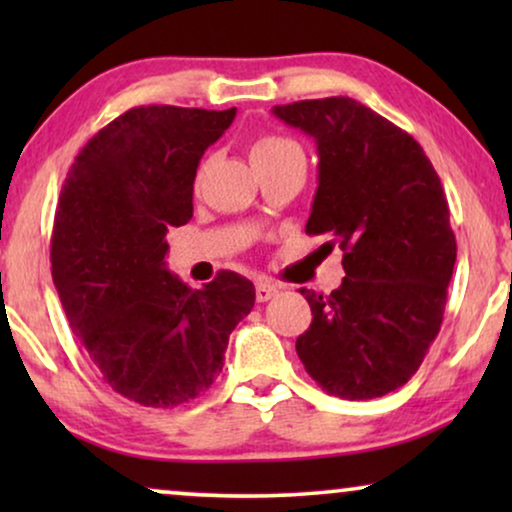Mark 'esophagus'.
<instances>
[{
    "label": "esophagus",
    "instance_id": "34e87169",
    "mask_svg": "<svg viewBox=\"0 0 512 512\" xmlns=\"http://www.w3.org/2000/svg\"><path fill=\"white\" fill-rule=\"evenodd\" d=\"M277 291H279L277 284L268 282V279H261V282H256V300H258V303H265V300H270Z\"/></svg>",
    "mask_w": 512,
    "mask_h": 512
}]
</instances>
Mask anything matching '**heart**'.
<instances>
[{
	"instance_id": "obj_1",
	"label": "heart",
	"mask_w": 512,
	"mask_h": 512,
	"mask_svg": "<svg viewBox=\"0 0 512 512\" xmlns=\"http://www.w3.org/2000/svg\"><path fill=\"white\" fill-rule=\"evenodd\" d=\"M291 153H303L300 151L298 142H293L291 137L272 135V132H268V135L256 137L254 144H251V163L263 165V163H270V160L291 156ZM205 170H207V163H202L198 167V174H195V186H200L202 177H205Z\"/></svg>"
}]
</instances>
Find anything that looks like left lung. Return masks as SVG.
I'll list each match as a JSON object with an SVG mask.
<instances>
[{"label":"left lung","instance_id":"8db88e82","mask_svg":"<svg viewBox=\"0 0 512 512\" xmlns=\"http://www.w3.org/2000/svg\"><path fill=\"white\" fill-rule=\"evenodd\" d=\"M272 114L314 137L319 188L307 235L342 249L331 293L300 289L312 324L296 352L326 394L368 401L403 387L443 324L457 261L450 207L412 135L352 97L279 104Z\"/></svg>","mask_w":512,"mask_h":512}]
</instances>
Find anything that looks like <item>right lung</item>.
<instances>
[{"mask_svg": "<svg viewBox=\"0 0 512 512\" xmlns=\"http://www.w3.org/2000/svg\"><path fill=\"white\" fill-rule=\"evenodd\" d=\"M235 114L128 109L83 146L62 184L55 289L104 382L146 408H174L212 387L230 333L254 307V284L237 272L191 289L165 268V235L193 216L202 153Z\"/></svg>", "mask_w": 512, "mask_h": 512, "instance_id": "1", "label": "right lung"}]
</instances>
